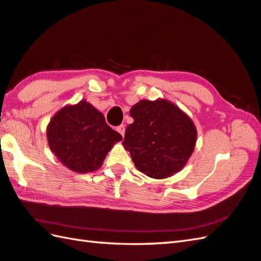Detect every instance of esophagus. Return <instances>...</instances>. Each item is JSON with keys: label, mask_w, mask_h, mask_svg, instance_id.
Here are the masks:
<instances>
[{"label": "esophagus", "mask_w": 261, "mask_h": 261, "mask_svg": "<svg viewBox=\"0 0 261 261\" xmlns=\"http://www.w3.org/2000/svg\"><path fill=\"white\" fill-rule=\"evenodd\" d=\"M116 131L119 132V134L123 137L124 136V134H125V125L124 124H121V125H119L116 127Z\"/></svg>", "instance_id": "obj_1"}]
</instances>
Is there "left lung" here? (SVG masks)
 Returning <instances> with one entry per match:
<instances>
[{"mask_svg":"<svg viewBox=\"0 0 261 261\" xmlns=\"http://www.w3.org/2000/svg\"><path fill=\"white\" fill-rule=\"evenodd\" d=\"M122 145L147 176L166 178L180 172L191 157L197 129L190 116L172 101L141 99L131 107Z\"/></svg>","mask_w":261,"mask_h":261,"instance_id":"8db88e82","label":"left lung"}]
</instances>
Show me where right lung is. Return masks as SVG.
I'll list each match as a JSON object with an SVG mask.
<instances>
[{
    "mask_svg": "<svg viewBox=\"0 0 261 261\" xmlns=\"http://www.w3.org/2000/svg\"><path fill=\"white\" fill-rule=\"evenodd\" d=\"M49 149L69 170L95 172L122 136L105 122L104 115L87 100L65 105L46 127Z\"/></svg>",
    "mask_w": 261,
    "mask_h": 261,
    "instance_id": "right-lung-1",
    "label": "right lung"
}]
</instances>
